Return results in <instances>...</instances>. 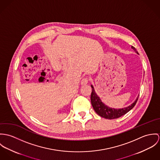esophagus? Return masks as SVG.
Returning a JSON list of instances; mask_svg holds the SVG:
<instances>
[{
    "label": "esophagus",
    "mask_w": 160,
    "mask_h": 160,
    "mask_svg": "<svg viewBox=\"0 0 160 160\" xmlns=\"http://www.w3.org/2000/svg\"><path fill=\"white\" fill-rule=\"evenodd\" d=\"M88 83V78H83L82 80V81H81V85H87V83Z\"/></svg>",
    "instance_id": "esophagus-1"
}]
</instances>
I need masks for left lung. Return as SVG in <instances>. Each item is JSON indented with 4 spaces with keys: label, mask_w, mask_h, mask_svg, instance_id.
<instances>
[{
    "label": "left lung",
    "mask_w": 160,
    "mask_h": 160,
    "mask_svg": "<svg viewBox=\"0 0 160 160\" xmlns=\"http://www.w3.org/2000/svg\"><path fill=\"white\" fill-rule=\"evenodd\" d=\"M131 48L132 50H134V51L136 53L138 54V52L136 51V48L134 47L131 46ZM91 87L92 88V92L91 94V102L92 106L98 115L106 119H109V120L115 119L124 115L135 106L139 98V96H138V97L136 98L134 102L131 105H129V106L122 108H114L106 105L101 101L99 96L95 92L93 86L91 85Z\"/></svg>",
    "instance_id": "left-lung-1"
}]
</instances>
